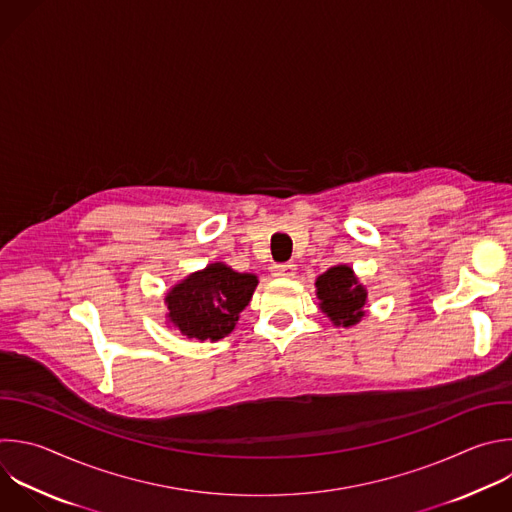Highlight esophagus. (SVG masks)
<instances>
[{
    "label": "esophagus",
    "instance_id": "esophagus-1",
    "mask_svg": "<svg viewBox=\"0 0 512 512\" xmlns=\"http://www.w3.org/2000/svg\"><path fill=\"white\" fill-rule=\"evenodd\" d=\"M271 273L275 277H293L295 275V265L293 263H277L271 267Z\"/></svg>",
    "mask_w": 512,
    "mask_h": 512
}]
</instances>
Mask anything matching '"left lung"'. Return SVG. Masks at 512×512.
Listing matches in <instances>:
<instances>
[{"instance_id": "1", "label": "left lung", "mask_w": 512, "mask_h": 512, "mask_svg": "<svg viewBox=\"0 0 512 512\" xmlns=\"http://www.w3.org/2000/svg\"><path fill=\"white\" fill-rule=\"evenodd\" d=\"M321 311L335 325H354L364 315L366 289L358 283L354 271L348 265H337L327 269L315 281Z\"/></svg>"}]
</instances>
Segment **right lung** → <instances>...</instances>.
<instances>
[{
  "label": "right lung",
  "instance_id": "obj_1",
  "mask_svg": "<svg viewBox=\"0 0 512 512\" xmlns=\"http://www.w3.org/2000/svg\"><path fill=\"white\" fill-rule=\"evenodd\" d=\"M255 287V275L213 263L168 291V317L185 335L217 342L235 329Z\"/></svg>",
  "mask_w": 512,
  "mask_h": 512
}]
</instances>
